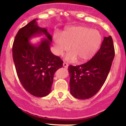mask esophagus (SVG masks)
Instances as JSON below:
<instances>
[{"mask_svg":"<svg viewBox=\"0 0 126 126\" xmlns=\"http://www.w3.org/2000/svg\"><path fill=\"white\" fill-rule=\"evenodd\" d=\"M63 67H64V68H68V64L67 63H66V62H64L63 64Z\"/></svg>","mask_w":126,"mask_h":126,"instance_id":"1","label":"esophagus"}]
</instances>
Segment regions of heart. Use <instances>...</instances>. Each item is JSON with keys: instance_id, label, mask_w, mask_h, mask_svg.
I'll use <instances>...</instances> for the list:
<instances>
[{"instance_id": "1", "label": "heart", "mask_w": 126, "mask_h": 126, "mask_svg": "<svg viewBox=\"0 0 126 126\" xmlns=\"http://www.w3.org/2000/svg\"><path fill=\"white\" fill-rule=\"evenodd\" d=\"M102 41L97 30L85 26L70 27L62 35L56 33L54 35L55 52L58 55H63L69 49L72 51L66 56V60L74 62L79 58L83 62L92 58L97 52Z\"/></svg>"}]
</instances>
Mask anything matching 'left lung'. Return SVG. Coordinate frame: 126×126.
Returning a JSON list of instances; mask_svg holds the SVG:
<instances>
[{"mask_svg": "<svg viewBox=\"0 0 126 126\" xmlns=\"http://www.w3.org/2000/svg\"><path fill=\"white\" fill-rule=\"evenodd\" d=\"M114 57L113 39L109 36L104 37L100 49L90 61L76 66L69 65L71 94L79 99L94 96L106 80Z\"/></svg>", "mask_w": 126, "mask_h": 126, "instance_id": "left-lung-1", "label": "left lung"}]
</instances>
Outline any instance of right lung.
Segmentation results:
<instances>
[{
  "label": "right lung",
  "instance_id": "1",
  "mask_svg": "<svg viewBox=\"0 0 126 126\" xmlns=\"http://www.w3.org/2000/svg\"><path fill=\"white\" fill-rule=\"evenodd\" d=\"M34 19L19 29L13 44V58L19 80L27 91L44 97L51 91L54 74L63 66V61L50 51L52 36ZM44 34L39 44H31L32 37Z\"/></svg>",
  "mask_w": 126,
  "mask_h": 126
}]
</instances>
